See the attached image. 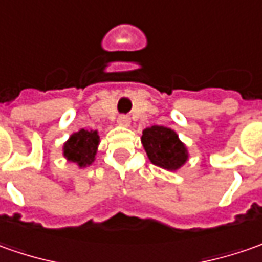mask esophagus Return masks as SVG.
<instances>
[{
  "label": "esophagus",
  "instance_id": "obj_1",
  "mask_svg": "<svg viewBox=\"0 0 262 262\" xmlns=\"http://www.w3.org/2000/svg\"><path fill=\"white\" fill-rule=\"evenodd\" d=\"M117 122H118V125H121V127H128L129 122H131V119H129V117H127V115H121V117L117 119Z\"/></svg>",
  "mask_w": 262,
  "mask_h": 262
}]
</instances>
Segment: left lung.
Segmentation results:
<instances>
[{"label": "left lung", "mask_w": 262, "mask_h": 262, "mask_svg": "<svg viewBox=\"0 0 262 262\" xmlns=\"http://www.w3.org/2000/svg\"><path fill=\"white\" fill-rule=\"evenodd\" d=\"M141 144L152 164L167 171H176L189 160L187 147L171 128L160 125L145 128Z\"/></svg>", "instance_id": "left-lung-1"}]
</instances>
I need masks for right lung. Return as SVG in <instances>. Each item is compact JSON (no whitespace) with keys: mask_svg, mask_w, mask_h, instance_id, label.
<instances>
[{"mask_svg":"<svg viewBox=\"0 0 262 262\" xmlns=\"http://www.w3.org/2000/svg\"><path fill=\"white\" fill-rule=\"evenodd\" d=\"M101 143L98 131H88V129H79L78 133H73L69 140L63 144V157L78 164L79 167H88L95 161L98 145Z\"/></svg>","mask_w":262,"mask_h":262,"instance_id":"1","label":"right lung"}]
</instances>
